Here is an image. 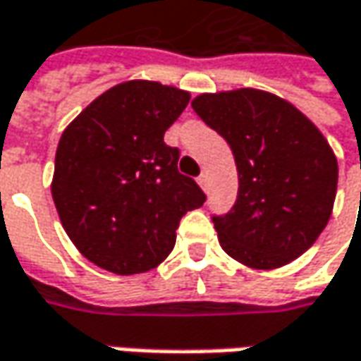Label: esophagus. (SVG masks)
I'll return each mask as SVG.
<instances>
[{
    "instance_id": "1",
    "label": "esophagus",
    "mask_w": 361,
    "mask_h": 361,
    "mask_svg": "<svg viewBox=\"0 0 361 361\" xmlns=\"http://www.w3.org/2000/svg\"><path fill=\"white\" fill-rule=\"evenodd\" d=\"M197 183H200V188L206 192V190H208V176H206V173H202V176L197 178Z\"/></svg>"
}]
</instances>
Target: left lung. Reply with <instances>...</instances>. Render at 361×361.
<instances>
[{
  "mask_svg": "<svg viewBox=\"0 0 361 361\" xmlns=\"http://www.w3.org/2000/svg\"><path fill=\"white\" fill-rule=\"evenodd\" d=\"M192 106L226 139L238 169L232 210L212 218L224 252L259 271L301 257L336 202L337 159L322 131L290 102L257 88L206 92Z\"/></svg>",
  "mask_w": 361,
  "mask_h": 361,
  "instance_id": "8db88e82",
  "label": "left lung"
}]
</instances>
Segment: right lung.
I'll return each instance as SVG.
<instances>
[{"instance_id": "add662e5", "label": "right lung", "mask_w": 361, "mask_h": 361, "mask_svg": "<svg viewBox=\"0 0 361 361\" xmlns=\"http://www.w3.org/2000/svg\"><path fill=\"white\" fill-rule=\"evenodd\" d=\"M190 92L153 80L109 88L72 121L56 149L52 197L74 246L115 274L155 269L176 244L185 212L206 194L178 171L165 131Z\"/></svg>"}]
</instances>
